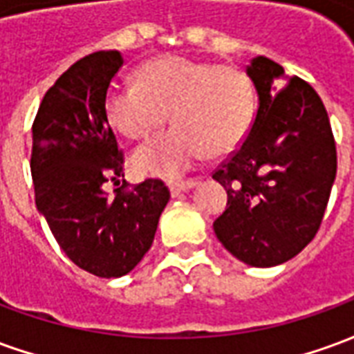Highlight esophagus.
<instances>
[{
	"instance_id": "esophagus-1",
	"label": "esophagus",
	"mask_w": 354,
	"mask_h": 354,
	"mask_svg": "<svg viewBox=\"0 0 354 354\" xmlns=\"http://www.w3.org/2000/svg\"><path fill=\"white\" fill-rule=\"evenodd\" d=\"M195 185H197L195 180H174V182H169V189L172 193V197H176L178 193L187 192V189H192Z\"/></svg>"
}]
</instances>
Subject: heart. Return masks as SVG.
Returning <instances> with one entry per match:
<instances>
[{"label":"heart","mask_w":354,"mask_h":354,"mask_svg":"<svg viewBox=\"0 0 354 354\" xmlns=\"http://www.w3.org/2000/svg\"><path fill=\"white\" fill-rule=\"evenodd\" d=\"M258 94L250 73L187 55H162L138 70V85L106 94L108 123L127 140H146L169 121L174 129L142 146L132 167L149 176H180L205 153L235 151L256 119Z\"/></svg>","instance_id":"1"}]
</instances>
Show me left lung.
Masks as SVG:
<instances>
[{
  "label": "left lung",
  "instance_id": "8db88e82",
  "mask_svg": "<svg viewBox=\"0 0 354 354\" xmlns=\"http://www.w3.org/2000/svg\"><path fill=\"white\" fill-rule=\"evenodd\" d=\"M258 109L246 140L212 172L227 192L216 237L237 260L273 267L311 243L337 170L326 108L299 77H286L271 58L246 66Z\"/></svg>",
  "mask_w": 354,
  "mask_h": 354
}]
</instances>
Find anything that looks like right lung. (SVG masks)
I'll return each mask as SVG.
<instances>
[{
  "instance_id": "add662e5",
  "label": "right lung",
  "mask_w": 354,
  "mask_h": 354,
  "mask_svg": "<svg viewBox=\"0 0 354 354\" xmlns=\"http://www.w3.org/2000/svg\"><path fill=\"white\" fill-rule=\"evenodd\" d=\"M119 50H98L70 66L45 93L32 127L35 205L70 260L102 279L123 277L151 248L170 192L161 180L131 189L123 151L104 111ZM108 181L124 185L109 198Z\"/></svg>"
}]
</instances>
